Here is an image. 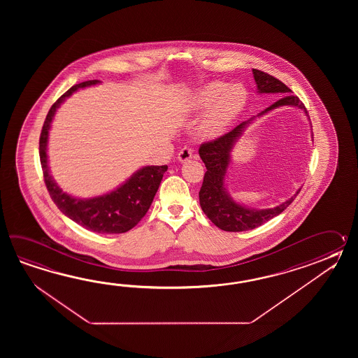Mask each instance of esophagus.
<instances>
[{
	"label": "esophagus",
	"mask_w": 358,
	"mask_h": 358,
	"mask_svg": "<svg viewBox=\"0 0 358 358\" xmlns=\"http://www.w3.org/2000/svg\"><path fill=\"white\" fill-rule=\"evenodd\" d=\"M193 157V150L189 148V147H184L182 148L179 153H178V160L180 161V162H187V161H189L190 159Z\"/></svg>",
	"instance_id": "1"
}]
</instances>
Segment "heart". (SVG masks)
<instances>
[{"mask_svg": "<svg viewBox=\"0 0 358 358\" xmlns=\"http://www.w3.org/2000/svg\"><path fill=\"white\" fill-rule=\"evenodd\" d=\"M222 87L224 83L213 82L205 84L190 93L189 99L187 101L188 113H198L207 107L198 125L199 137L213 138L219 136L243 108L245 99L243 90L236 85H229L224 90ZM219 91H221L220 94Z\"/></svg>", "mask_w": 358, "mask_h": 358, "instance_id": "heart-1", "label": "heart"}]
</instances>
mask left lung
Instances as JSON below:
<instances>
[{
    "mask_svg": "<svg viewBox=\"0 0 358 358\" xmlns=\"http://www.w3.org/2000/svg\"><path fill=\"white\" fill-rule=\"evenodd\" d=\"M252 73L257 85V93H278L282 94V99H278L273 105H270L256 116H252L251 119L241 122L225 136L217 138L213 142L203 143L198 151L199 157L202 159L207 169L202 187L199 190V205L206 216L213 221L217 228L225 231H245L257 228L266 221L271 220L275 216L280 215L301 192L299 188L292 197L273 208L259 210L236 202V199L230 196L227 188L225 179L228 176L229 165L231 162V152L234 150V145L239 141V138L243 136L245 129L257 117H261L275 108L282 106L297 107L308 117V113L303 103L301 102V99H298L297 96L290 94L292 91L285 84L257 69H252Z\"/></svg>",
    "mask_w": 358,
    "mask_h": 358,
    "instance_id": "obj_1",
    "label": "left lung"
}]
</instances>
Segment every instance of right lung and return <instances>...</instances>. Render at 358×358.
<instances>
[{
	"instance_id": "add662e5",
	"label": "right lung",
	"mask_w": 358,
	"mask_h": 358,
	"mask_svg": "<svg viewBox=\"0 0 358 358\" xmlns=\"http://www.w3.org/2000/svg\"><path fill=\"white\" fill-rule=\"evenodd\" d=\"M99 83V80H88L76 84L55 102L47 114L39 138V157L47 190L61 213L94 233L120 234L134 228L148 211L153 197L160 187L162 176L168 170L166 165L143 166L117 188L102 196L91 198L74 197L64 192L55 182L48 166V133L57 108L74 92Z\"/></svg>"
}]
</instances>
